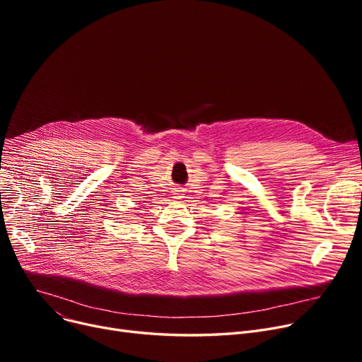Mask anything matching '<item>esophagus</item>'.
<instances>
[{"instance_id":"34e87169","label":"esophagus","mask_w":362,"mask_h":362,"mask_svg":"<svg viewBox=\"0 0 362 362\" xmlns=\"http://www.w3.org/2000/svg\"><path fill=\"white\" fill-rule=\"evenodd\" d=\"M180 192H182V191H176V194H175V198H177V199H180V198H182V197H180V195H182V194H180Z\"/></svg>"}]
</instances>
